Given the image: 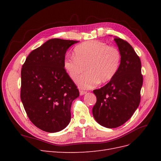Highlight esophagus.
Wrapping results in <instances>:
<instances>
[{
  "label": "esophagus",
  "instance_id": "esophagus-1",
  "mask_svg": "<svg viewBox=\"0 0 161 161\" xmlns=\"http://www.w3.org/2000/svg\"><path fill=\"white\" fill-rule=\"evenodd\" d=\"M79 92H80V95H85V94H86V91H82V90H80V91H79Z\"/></svg>",
  "mask_w": 161,
  "mask_h": 161
}]
</instances>
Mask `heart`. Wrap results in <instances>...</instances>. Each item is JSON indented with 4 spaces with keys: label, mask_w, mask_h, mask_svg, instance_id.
I'll return each instance as SVG.
<instances>
[{
    "label": "heart",
    "mask_w": 161,
    "mask_h": 161,
    "mask_svg": "<svg viewBox=\"0 0 161 161\" xmlns=\"http://www.w3.org/2000/svg\"><path fill=\"white\" fill-rule=\"evenodd\" d=\"M75 56L67 55L64 67L72 80L84 70L86 72L76 80L81 89H91L112 80L118 72L121 56L119 50L98 40L86 41L75 47Z\"/></svg>",
    "instance_id": "1"
}]
</instances>
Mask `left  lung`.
Instances as JSON below:
<instances>
[{
	"instance_id": "1",
	"label": "left lung",
	"mask_w": 161,
	"mask_h": 161,
	"mask_svg": "<svg viewBox=\"0 0 161 161\" xmlns=\"http://www.w3.org/2000/svg\"><path fill=\"white\" fill-rule=\"evenodd\" d=\"M121 59L116 75L108 84L93 92L97 102L92 108L94 118L102 126L115 128L123 125L137 109L143 83L139 56L128 42L114 39Z\"/></svg>"
}]
</instances>
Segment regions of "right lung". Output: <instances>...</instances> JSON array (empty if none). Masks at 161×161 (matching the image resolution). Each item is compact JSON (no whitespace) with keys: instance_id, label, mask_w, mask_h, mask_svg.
<instances>
[{"instance_id":"right-lung-1","label":"right lung","mask_w":161,"mask_h":161,"mask_svg":"<svg viewBox=\"0 0 161 161\" xmlns=\"http://www.w3.org/2000/svg\"><path fill=\"white\" fill-rule=\"evenodd\" d=\"M77 42L51 39L33 50L22 66L24 109L31 122L47 132H57L69 125L72 103L79 96L64 67L67 50Z\"/></svg>"}]
</instances>
